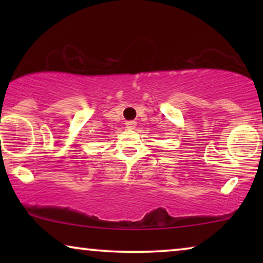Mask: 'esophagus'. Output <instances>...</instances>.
I'll use <instances>...</instances> for the list:
<instances>
[{
	"label": "esophagus",
	"mask_w": 263,
	"mask_h": 263,
	"mask_svg": "<svg viewBox=\"0 0 263 263\" xmlns=\"http://www.w3.org/2000/svg\"><path fill=\"white\" fill-rule=\"evenodd\" d=\"M135 125H136L135 121H127V122H125V127H127L128 129H134Z\"/></svg>",
	"instance_id": "34e87169"
}]
</instances>
